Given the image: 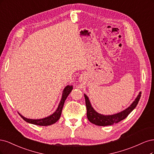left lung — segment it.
<instances>
[{"instance_id":"8db88e82","label":"left lung","mask_w":154,"mask_h":154,"mask_svg":"<svg viewBox=\"0 0 154 154\" xmlns=\"http://www.w3.org/2000/svg\"><path fill=\"white\" fill-rule=\"evenodd\" d=\"M141 95V92L140 91L138 95L137 96L135 100H134V102L123 111L111 115H104L98 113L94 109L93 107L91 106V104L88 97L86 94H84L86 101V106L87 109V118L88 120L92 123L98 126L111 125L115 123L120 122V121L127 118V116L136 108L138 103V102L140 99Z\"/></svg>"}]
</instances>
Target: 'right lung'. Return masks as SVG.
I'll return each mask as SVG.
<instances>
[{"mask_svg": "<svg viewBox=\"0 0 154 154\" xmlns=\"http://www.w3.org/2000/svg\"><path fill=\"white\" fill-rule=\"evenodd\" d=\"M72 90H73V86L70 85H67L65 88H64L61 101L59 103L57 109L50 116L44 118H41V119H29V118L24 117L21 115L20 113L18 112V114L20 115V116L25 121L27 122V123L34 124V125H39V126H47V125H52V124L55 123L57 121H58L59 119L60 118L64 102H65L67 97L69 95V94L70 93Z\"/></svg>", "mask_w": 154, "mask_h": 154, "instance_id": "1", "label": "right lung"}]
</instances>
